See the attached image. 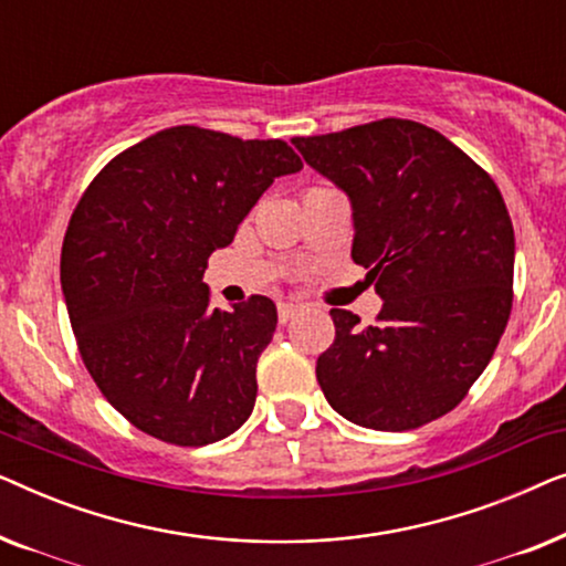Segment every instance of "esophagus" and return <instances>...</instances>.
Returning a JSON list of instances; mask_svg holds the SVG:
<instances>
[{
	"label": "esophagus",
	"instance_id": "obj_1",
	"mask_svg": "<svg viewBox=\"0 0 566 566\" xmlns=\"http://www.w3.org/2000/svg\"><path fill=\"white\" fill-rule=\"evenodd\" d=\"M301 312V306L296 304H277V322L285 324L289 319H293Z\"/></svg>",
	"mask_w": 566,
	"mask_h": 566
}]
</instances>
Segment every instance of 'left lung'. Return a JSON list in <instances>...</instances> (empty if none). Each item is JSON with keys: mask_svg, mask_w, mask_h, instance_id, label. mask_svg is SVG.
Instances as JSON below:
<instances>
[{"mask_svg": "<svg viewBox=\"0 0 566 566\" xmlns=\"http://www.w3.org/2000/svg\"><path fill=\"white\" fill-rule=\"evenodd\" d=\"M291 142L350 198L353 260L384 298L370 327L332 308L335 343L316 360V381L360 428H422L467 397L507 327L515 231L502 192L415 120Z\"/></svg>", "mask_w": 566, "mask_h": 566, "instance_id": "obj_1", "label": "left lung"}]
</instances>
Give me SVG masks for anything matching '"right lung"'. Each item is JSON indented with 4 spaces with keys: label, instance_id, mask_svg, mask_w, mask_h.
Masks as SVG:
<instances>
[{
    "label": "right lung",
    "instance_id": "obj_1",
    "mask_svg": "<svg viewBox=\"0 0 566 566\" xmlns=\"http://www.w3.org/2000/svg\"><path fill=\"white\" fill-rule=\"evenodd\" d=\"M301 167L281 138L175 126L107 161L76 203L61 247L69 322L97 389L146 436L198 448L250 417L275 304L213 308L203 273Z\"/></svg>",
    "mask_w": 566,
    "mask_h": 566
}]
</instances>
